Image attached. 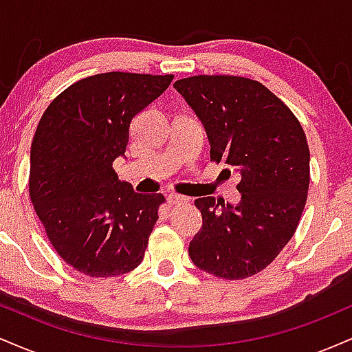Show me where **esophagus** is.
Instances as JSON below:
<instances>
[{"label":"esophagus","mask_w":352,"mask_h":352,"mask_svg":"<svg viewBox=\"0 0 352 352\" xmlns=\"http://www.w3.org/2000/svg\"><path fill=\"white\" fill-rule=\"evenodd\" d=\"M188 199L187 197L177 195V193H172V195L167 197V204L168 205H179V204H187Z\"/></svg>","instance_id":"1"}]
</instances>
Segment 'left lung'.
I'll return each mask as SVG.
<instances>
[{
  "label": "left lung",
  "mask_w": 352,
  "mask_h": 352,
  "mask_svg": "<svg viewBox=\"0 0 352 352\" xmlns=\"http://www.w3.org/2000/svg\"><path fill=\"white\" fill-rule=\"evenodd\" d=\"M207 132L210 159L240 173L235 205L195 200L204 225L188 245L197 268L223 280L265 270L292 240L309 187L301 124L270 89L238 76H193L173 84Z\"/></svg>",
  "instance_id": "1"
}]
</instances>
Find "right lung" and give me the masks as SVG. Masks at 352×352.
<instances>
[{"instance_id":"add662e5","label":"right lung","mask_w":352,"mask_h":352,"mask_svg":"<svg viewBox=\"0 0 352 352\" xmlns=\"http://www.w3.org/2000/svg\"><path fill=\"white\" fill-rule=\"evenodd\" d=\"M173 76L106 72L80 79L50 104L31 144L30 195L58 254L92 278L140 265L162 193L134 192L112 162L129 129Z\"/></svg>"}]
</instances>
